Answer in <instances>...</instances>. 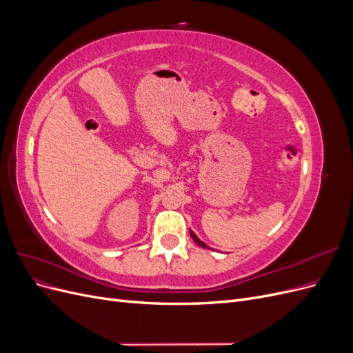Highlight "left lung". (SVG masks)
I'll use <instances>...</instances> for the list:
<instances>
[{
	"mask_svg": "<svg viewBox=\"0 0 353 353\" xmlns=\"http://www.w3.org/2000/svg\"><path fill=\"white\" fill-rule=\"evenodd\" d=\"M190 236H191V239H193V240H194V243H197V244L200 245V248H205V249H209V245H208L206 243H203V241H201V240H200V239H199V237L196 236V234H194L193 231H191V230H190Z\"/></svg>",
	"mask_w": 353,
	"mask_h": 353,
	"instance_id": "8db88e82",
	"label": "left lung"
}]
</instances>
